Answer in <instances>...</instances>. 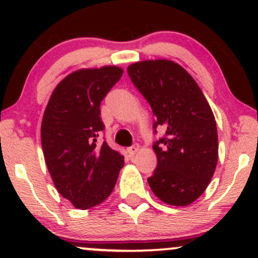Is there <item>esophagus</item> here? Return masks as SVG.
<instances>
[{"label":"esophagus","mask_w":258,"mask_h":258,"mask_svg":"<svg viewBox=\"0 0 258 258\" xmlns=\"http://www.w3.org/2000/svg\"><path fill=\"white\" fill-rule=\"evenodd\" d=\"M138 150H139V146H138V144H135V146L130 147V148H128V149H127V152H128V154H130V155H131V156H133V155H135V154H136V153H137V152H138Z\"/></svg>","instance_id":"1"}]
</instances>
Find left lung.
Instances as JSON below:
<instances>
[{
  "instance_id": "1",
  "label": "left lung",
  "mask_w": 258,
  "mask_h": 258,
  "mask_svg": "<svg viewBox=\"0 0 258 258\" xmlns=\"http://www.w3.org/2000/svg\"><path fill=\"white\" fill-rule=\"evenodd\" d=\"M133 85L150 104L165 136L154 143L158 166L148 178L153 193L172 206L194 203L211 182L218 160L216 120L190 74L167 59L127 68Z\"/></svg>"
}]
</instances>
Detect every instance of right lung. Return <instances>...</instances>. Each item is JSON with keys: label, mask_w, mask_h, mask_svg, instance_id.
<instances>
[{"label": "right lung", "mask_w": 258, "mask_h": 258, "mask_svg": "<svg viewBox=\"0 0 258 258\" xmlns=\"http://www.w3.org/2000/svg\"><path fill=\"white\" fill-rule=\"evenodd\" d=\"M119 67L80 69L52 92L41 123L44 161L61 197L76 209L99 205L116 184L123 156L97 142L100 102L122 76Z\"/></svg>", "instance_id": "1"}]
</instances>
